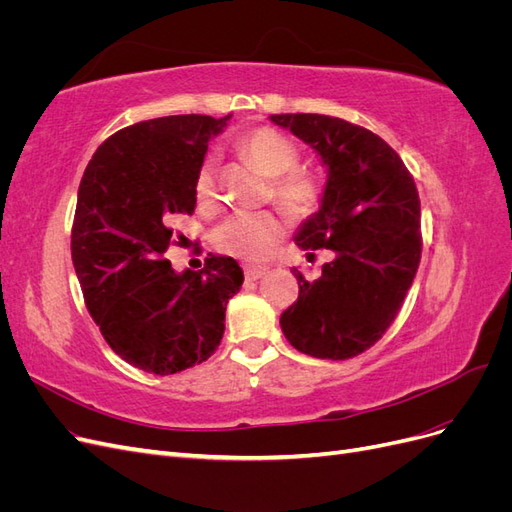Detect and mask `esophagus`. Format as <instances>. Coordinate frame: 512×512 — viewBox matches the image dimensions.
Returning <instances> with one entry per match:
<instances>
[{"instance_id": "1", "label": "esophagus", "mask_w": 512, "mask_h": 512, "mask_svg": "<svg viewBox=\"0 0 512 512\" xmlns=\"http://www.w3.org/2000/svg\"><path fill=\"white\" fill-rule=\"evenodd\" d=\"M262 275H267V267H247L245 280H260Z\"/></svg>"}]
</instances>
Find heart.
I'll return each mask as SVG.
<instances>
[{
	"label": "heart",
	"mask_w": 512,
	"mask_h": 512,
	"mask_svg": "<svg viewBox=\"0 0 512 512\" xmlns=\"http://www.w3.org/2000/svg\"><path fill=\"white\" fill-rule=\"evenodd\" d=\"M243 156L260 173L271 177L269 198L290 218L312 215L322 198L320 179L309 170L297 168L301 151L288 136L273 128H254L245 132L239 141ZM196 205L200 211L211 213L218 209V183H215L213 164L207 162L196 175ZM284 235L282 222L273 213H237L230 215L213 232L215 250L245 262L265 260L277 241Z\"/></svg>",
	"instance_id": "1"
}]
</instances>
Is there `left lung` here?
I'll return each instance as SVG.
<instances>
[{
	"label": "left lung",
	"mask_w": 512,
	"mask_h": 512,
	"mask_svg": "<svg viewBox=\"0 0 512 512\" xmlns=\"http://www.w3.org/2000/svg\"><path fill=\"white\" fill-rule=\"evenodd\" d=\"M271 121L312 145L329 173L320 209L294 241L335 254L314 282L294 271L299 299L282 314V331L303 354L352 359L391 327L421 262L416 183L391 145L350 121L314 113Z\"/></svg>",
	"instance_id": "8db88e82"
}]
</instances>
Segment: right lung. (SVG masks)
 <instances>
[{
	"label": "right lung",
	"mask_w": 512,
	"mask_h": 512,
	"mask_svg": "<svg viewBox=\"0 0 512 512\" xmlns=\"http://www.w3.org/2000/svg\"><path fill=\"white\" fill-rule=\"evenodd\" d=\"M232 115H170L108 136L89 160L72 224V262L106 344L156 376L207 361L224 335L239 262L207 256L175 273L164 258L173 220L194 213L196 175L211 136Z\"/></svg>",
	"instance_id": "obj_1"
}]
</instances>
